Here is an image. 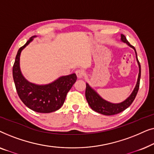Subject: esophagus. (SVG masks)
Wrapping results in <instances>:
<instances>
[{"instance_id": "34e87169", "label": "esophagus", "mask_w": 154, "mask_h": 154, "mask_svg": "<svg viewBox=\"0 0 154 154\" xmlns=\"http://www.w3.org/2000/svg\"><path fill=\"white\" fill-rule=\"evenodd\" d=\"M75 74L77 75L78 79H83L84 77V72L81 69H79V70L75 71Z\"/></svg>"}]
</instances>
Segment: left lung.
Here are the masks:
<instances>
[{
	"label": "left lung",
	"instance_id": "1",
	"mask_svg": "<svg viewBox=\"0 0 154 154\" xmlns=\"http://www.w3.org/2000/svg\"><path fill=\"white\" fill-rule=\"evenodd\" d=\"M121 41L127 44L128 46L132 48L134 50L136 54V60L139 66V74L137 81L136 85L134 87L133 91L130 94L128 97L121 103H111L108 101L105 100L90 86L88 83H86L85 89V97L87 102L92 110L96 112L100 113L101 114L106 116H111L119 113L122 111L128 108L133 102L134 98L137 94L139 87H140V81L141 77V66L137 55V52L135 48L130 44L128 40L123 34H121Z\"/></svg>",
	"mask_w": 154,
	"mask_h": 154
}]
</instances>
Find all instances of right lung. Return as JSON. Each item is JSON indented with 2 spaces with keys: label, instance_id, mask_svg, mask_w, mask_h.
Returning <instances> with one entry per match:
<instances>
[{
  "label": "right lung",
  "instance_id": "add662e5",
  "mask_svg": "<svg viewBox=\"0 0 154 154\" xmlns=\"http://www.w3.org/2000/svg\"><path fill=\"white\" fill-rule=\"evenodd\" d=\"M35 37L36 35L30 38L19 49L12 68V75L18 95L28 108L35 112L51 113L57 111L64 104L67 92L76 81L77 76L75 73L63 75L45 85H38L27 81L20 69V55Z\"/></svg>",
  "mask_w": 154,
  "mask_h": 154
}]
</instances>
